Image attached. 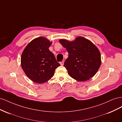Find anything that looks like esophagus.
Returning <instances> with one entry per match:
<instances>
[{
	"mask_svg": "<svg viewBox=\"0 0 122 122\" xmlns=\"http://www.w3.org/2000/svg\"><path fill=\"white\" fill-rule=\"evenodd\" d=\"M60 64H61V66H63V65H64V61H62L60 62Z\"/></svg>",
	"mask_w": 122,
	"mask_h": 122,
	"instance_id": "34e87169",
	"label": "esophagus"
}]
</instances>
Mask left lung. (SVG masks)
<instances>
[{"label": "left lung", "mask_w": 122, "mask_h": 122, "mask_svg": "<svg viewBox=\"0 0 122 122\" xmlns=\"http://www.w3.org/2000/svg\"><path fill=\"white\" fill-rule=\"evenodd\" d=\"M69 53L64 66L68 74L79 81H85L93 77L101 64V54L91 41L78 36L72 41L59 40Z\"/></svg>", "instance_id": "8db88e82"}]
</instances>
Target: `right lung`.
Returning <instances> with one entry per match:
<instances>
[{
  "label": "right lung",
  "instance_id": "1",
  "mask_svg": "<svg viewBox=\"0 0 122 122\" xmlns=\"http://www.w3.org/2000/svg\"><path fill=\"white\" fill-rule=\"evenodd\" d=\"M52 42L40 36L29 43L21 55V65L25 74L33 82L42 84L53 76L60 66L49 50Z\"/></svg>",
  "mask_w": 122,
  "mask_h": 122
}]
</instances>
